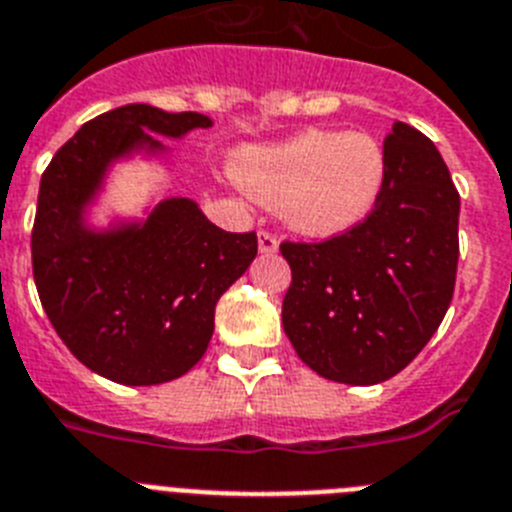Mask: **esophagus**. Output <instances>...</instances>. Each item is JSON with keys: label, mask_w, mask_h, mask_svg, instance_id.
<instances>
[{"label": "esophagus", "mask_w": 512, "mask_h": 512, "mask_svg": "<svg viewBox=\"0 0 512 512\" xmlns=\"http://www.w3.org/2000/svg\"><path fill=\"white\" fill-rule=\"evenodd\" d=\"M257 247H260V252L270 255V252L278 250V237H275L273 231L260 229V231H257Z\"/></svg>", "instance_id": "34e87169"}]
</instances>
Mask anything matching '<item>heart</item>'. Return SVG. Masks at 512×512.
Instances as JSON below:
<instances>
[{"label":"heart","instance_id":"1","mask_svg":"<svg viewBox=\"0 0 512 512\" xmlns=\"http://www.w3.org/2000/svg\"><path fill=\"white\" fill-rule=\"evenodd\" d=\"M237 180L257 201L281 206L291 229L335 237L373 211L386 182V154L371 133L309 128L286 144L242 154Z\"/></svg>","mask_w":512,"mask_h":512}]
</instances>
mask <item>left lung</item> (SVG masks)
<instances>
[{"instance_id":"obj_1","label":"left lung","mask_w":512,"mask_h":512,"mask_svg":"<svg viewBox=\"0 0 512 512\" xmlns=\"http://www.w3.org/2000/svg\"><path fill=\"white\" fill-rule=\"evenodd\" d=\"M386 182L361 224L281 242L291 265L283 330L301 361L340 384L391 379L446 317L459 265V190L433 141L397 121Z\"/></svg>"}]
</instances>
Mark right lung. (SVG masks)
Here are the masks:
<instances>
[{"label": "right lung", "instance_id": "1", "mask_svg": "<svg viewBox=\"0 0 512 512\" xmlns=\"http://www.w3.org/2000/svg\"><path fill=\"white\" fill-rule=\"evenodd\" d=\"M208 126L201 113L123 105L84 123L41 177L30 239L35 288L71 355L118 384H164L201 361L216 301L255 260L257 234L219 229L188 198L110 234L84 229L79 213L110 159L162 149L144 131L177 139Z\"/></svg>", "mask_w": 512, "mask_h": 512}]
</instances>
